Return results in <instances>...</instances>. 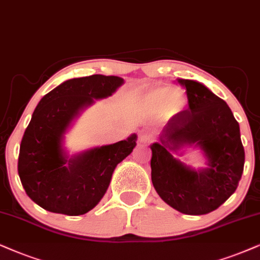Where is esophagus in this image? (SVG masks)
<instances>
[{
	"instance_id": "34e87169",
	"label": "esophagus",
	"mask_w": 260,
	"mask_h": 260,
	"mask_svg": "<svg viewBox=\"0 0 260 260\" xmlns=\"http://www.w3.org/2000/svg\"><path fill=\"white\" fill-rule=\"evenodd\" d=\"M138 140H139L140 143L149 144L150 141H151V136H150V133L144 132V131H140V132L138 133Z\"/></svg>"
}]
</instances>
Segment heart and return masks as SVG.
Wrapping results in <instances>:
<instances>
[{
	"instance_id": "heart-1",
	"label": "heart",
	"mask_w": 260,
	"mask_h": 260,
	"mask_svg": "<svg viewBox=\"0 0 260 260\" xmlns=\"http://www.w3.org/2000/svg\"><path fill=\"white\" fill-rule=\"evenodd\" d=\"M141 106L152 114H166L177 111L182 107L183 100L180 92L172 87H158L147 92L141 97Z\"/></svg>"
}]
</instances>
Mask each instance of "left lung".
Returning <instances> with one entry per match:
<instances>
[{
  "label": "left lung",
  "mask_w": 260,
  "mask_h": 260,
  "mask_svg": "<svg viewBox=\"0 0 260 260\" xmlns=\"http://www.w3.org/2000/svg\"><path fill=\"white\" fill-rule=\"evenodd\" d=\"M188 107L163 128L159 143L151 145V180L158 196L185 215H206L235 192L244 172L245 150L231 108L203 84L179 79ZM196 143L208 157L206 170L196 172L170 153Z\"/></svg>",
  "instance_id": "1"
}]
</instances>
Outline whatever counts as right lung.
I'll return each mask as SVG.
<instances>
[{
	"instance_id": "add662e5",
	"label": "right lung",
	"mask_w": 260,
	"mask_h": 260,
	"mask_svg": "<svg viewBox=\"0 0 260 260\" xmlns=\"http://www.w3.org/2000/svg\"><path fill=\"white\" fill-rule=\"evenodd\" d=\"M114 75L71 79L38 103L21 139L18 173L26 194L47 211L84 215L103 198L115 167L132 152L137 136L68 159L61 141L79 110L121 86Z\"/></svg>"
}]
</instances>
